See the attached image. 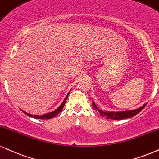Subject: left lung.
<instances>
[{
	"instance_id": "8db88e82",
	"label": "left lung",
	"mask_w": 159,
	"mask_h": 159,
	"mask_svg": "<svg viewBox=\"0 0 159 159\" xmlns=\"http://www.w3.org/2000/svg\"><path fill=\"white\" fill-rule=\"evenodd\" d=\"M92 105H93V107H94L95 110L99 111L100 115L102 116L105 118L113 119V120H121V119L131 118V117L138 114L142 109H144V107L146 106L147 103H145L144 105H143L142 106H141L140 107H139V108L137 109L130 110V111H118V112H115V111H102V110L101 109H99L93 102H92Z\"/></svg>"
}]
</instances>
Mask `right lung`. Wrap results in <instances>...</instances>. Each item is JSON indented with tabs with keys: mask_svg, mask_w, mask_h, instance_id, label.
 I'll return each mask as SVG.
<instances>
[{
	"mask_svg": "<svg viewBox=\"0 0 159 159\" xmlns=\"http://www.w3.org/2000/svg\"><path fill=\"white\" fill-rule=\"evenodd\" d=\"M70 90H71V89H70ZM70 91L68 92V94L66 95V98H65L64 100L62 101V102L61 105H60V106H59L56 110H54V111H52V112L46 113V114H43V115H40V116H39V115H32V114H30V113H28L25 112V111H22L25 113V115L29 116H30V117H33V118H34V119H52V118H53V117L56 116V115H57L59 113L61 112V111L62 110V108H63V107H64V105H65V103H66V99H67V98L68 97V94H69Z\"/></svg>",
	"mask_w": 159,
	"mask_h": 159,
	"instance_id": "right-lung-1",
	"label": "right lung"
}]
</instances>
